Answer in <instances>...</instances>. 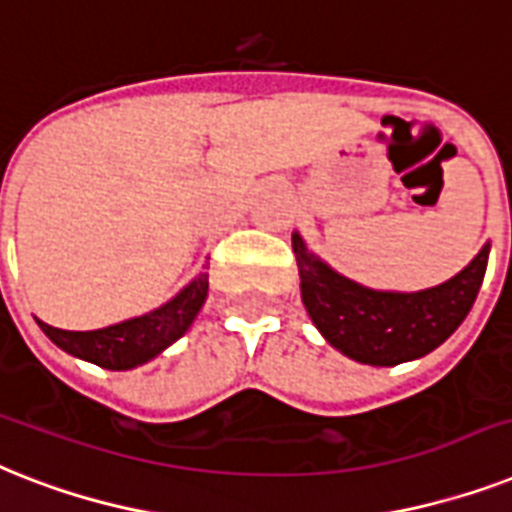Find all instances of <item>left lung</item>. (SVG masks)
<instances>
[{
	"mask_svg": "<svg viewBox=\"0 0 512 512\" xmlns=\"http://www.w3.org/2000/svg\"><path fill=\"white\" fill-rule=\"evenodd\" d=\"M299 292L307 315L334 350L363 365H400L447 342L471 313L489 260V244L460 273L421 292H381L352 281L292 234Z\"/></svg>",
	"mask_w": 512,
	"mask_h": 512,
	"instance_id": "left-lung-1",
	"label": "left lung"
}]
</instances>
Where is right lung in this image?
<instances>
[{
	"instance_id": "1",
	"label": "right lung",
	"mask_w": 512,
	"mask_h": 512,
	"mask_svg": "<svg viewBox=\"0 0 512 512\" xmlns=\"http://www.w3.org/2000/svg\"><path fill=\"white\" fill-rule=\"evenodd\" d=\"M207 273H199L165 305L144 315L120 321L115 326L94 328V331H65L39 321V328L62 352L94 363L107 371H131L155 360L173 342L189 331L197 313L207 299Z\"/></svg>"
}]
</instances>
